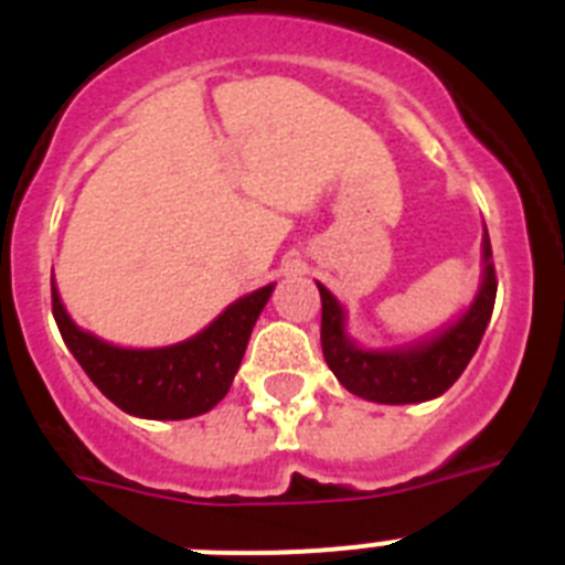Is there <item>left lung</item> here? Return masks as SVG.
I'll list each match as a JSON object with an SVG mask.
<instances>
[{
  "instance_id": "left-lung-1",
  "label": "left lung",
  "mask_w": 565,
  "mask_h": 565,
  "mask_svg": "<svg viewBox=\"0 0 565 565\" xmlns=\"http://www.w3.org/2000/svg\"><path fill=\"white\" fill-rule=\"evenodd\" d=\"M317 288L322 297V353L344 391L379 404H416L450 391L469 359L476 356L495 308L498 279L489 234H483L481 288L472 306L444 331L391 351L359 348L344 331V308L339 299L322 282H317Z\"/></svg>"
}]
</instances>
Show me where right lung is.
Returning <instances> with one entry per match:
<instances>
[{"instance_id":"add662e5","label":"right lung","mask_w":565,"mask_h":565,"mask_svg":"<svg viewBox=\"0 0 565 565\" xmlns=\"http://www.w3.org/2000/svg\"><path fill=\"white\" fill-rule=\"evenodd\" d=\"M53 288V317L64 344L98 391L124 413L154 422H178L209 413L228 393L259 311L274 286L239 297L212 326L169 348H118L70 319Z\"/></svg>"}]
</instances>
